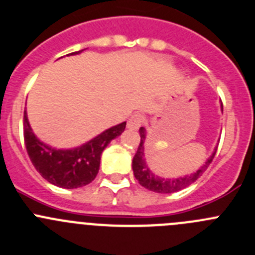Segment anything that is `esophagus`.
Masks as SVG:
<instances>
[{
    "label": "esophagus",
    "instance_id": "obj_1",
    "mask_svg": "<svg viewBox=\"0 0 255 255\" xmlns=\"http://www.w3.org/2000/svg\"><path fill=\"white\" fill-rule=\"evenodd\" d=\"M142 123H144V118H142V115H140V114H135V115H132L131 118L129 119V121H128V128H129L130 130H137L140 126L142 125Z\"/></svg>",
    "mask_w": 255,
    "mask_h": 255
}]
</instances>
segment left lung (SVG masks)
Masks as SVG:
<instances>
[{
  "label": "left lung",
  "instance_id": "1",
  "mask_svg": "<svg viewBox=\"0 0 255 255\" xmlns=\"http://www.w3.org/2000/svg\"><path fill=\"white\" fill-rule=\"evenodd\" d=\"M139 132L140 145L139 147H137V151L136 154H135L134 159H132V171H134L135 178L139 181L140 185L149 189V190L155 191V193H176V191L181 190V189L186 188V186H189L190 184H193L194 181L198 180V178H200L202 174L207 170L208 166L210 165V162L214 159L215 152H217V147H215L213 154L208 157L207 161H205L198 170L194 171L193 174L180 176V178H162V176H159L155 173H152L149 169V166H147L146 159H145L144 154V142L145 139H146V130H145V128H140Z\"/></svg>",
  "mask_w": 255,
  "mask_h": 255
}]
</instances>
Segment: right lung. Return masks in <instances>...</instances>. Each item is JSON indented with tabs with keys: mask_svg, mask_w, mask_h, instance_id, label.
<instances>
[{
	"mask_svg": "<svg viewBox=\"0 0 255 255\" xmlns=\"http://www.w3.org/2000/svg\"><path fill=\"white\" fill-rule=\"evenodd\" d=\"M82 51L70 55H79ZM67 55V56H70ZM126 121L111 126L94 139L71 149H56L41 141L32 131L27 113L23 114V136L27 154L36 170L43 179L53 185L65 189H75L90 184L96 178L100 168L104 149L113 139L121 135Z\"/></svg>",
	"mask_w": 255,
	"mask_h": 255,
	"instance_id": "obj_1",
	"label": "right lung"
}]
</instances>
